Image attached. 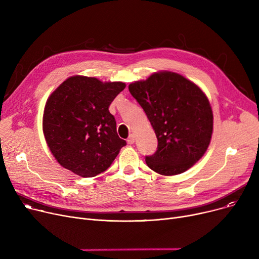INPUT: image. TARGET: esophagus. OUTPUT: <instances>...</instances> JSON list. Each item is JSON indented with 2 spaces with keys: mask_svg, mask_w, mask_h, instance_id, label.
<instances>
[{
  "mask_svg": "<svg viewBox=\"0 0 259 259\" xmlns=\"http://www.w3.org/2000/svg\"><path fill=\"white\" fill-rule=\"evenodd\" d=\"M127 142H128V144H130V145L134 144V142H135V135H134V134H131V135H130V137L128 138Z\"/></svg>",
  "mask_w": 259,
  "mask_h": 259,
  "instance_id": "esophagus-1",
  "label": "esophagus"
}]
</instances>
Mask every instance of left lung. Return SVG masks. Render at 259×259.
Wrapping results in <instances>:
<instances>
[{
  "mask_svg": "<svg viewBox=\"0 0 259 259\" xmlns=\"http://www.w3.org/2000/svg\"><path fill=\"white\" fill-rule=\"evenodd\" d=\"M157 138V149L145 157L161 175L181 174L205 154L213 131L210 103L199 87L181 74L158 72L129 85Z\"/></svg>",
  "mask_w": 259,
  "mask_h": 259,
  "instance_id": "8db88e82",
  "label": "left lung"
}]
</instances>
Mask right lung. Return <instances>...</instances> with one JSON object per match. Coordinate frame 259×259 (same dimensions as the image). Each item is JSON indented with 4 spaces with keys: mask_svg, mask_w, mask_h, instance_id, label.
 <instances>
[{
    "mask_svg": "<svg viewBox=\"0 0 259 259\" xmlns=\"http://www.w3.org/2000/svg\"><path fill=\"white\" fill-rule=\"evenodd\" d=\"M121 81L71 76L47 101L43 130L53 156L73 173L92 178L111 166L126 141L118 138L109 106L125 89Z\"/></svg>",
    "mask_w": 259,
    "mask_h": 259,
    "instance_id": "1",
    "label": "right lung"
}]
</instances>
